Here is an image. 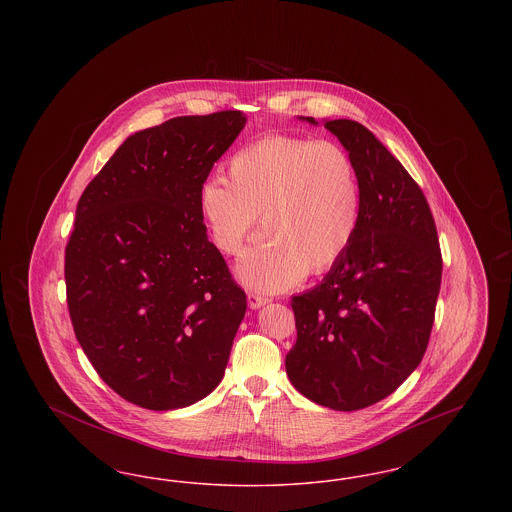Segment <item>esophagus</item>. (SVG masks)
I'll return each instance as SVG.
<instances>
[{
	"label": "esophagus",
	"instance_id": "34e87169",
	"mask_svg": "<svg viewBox=\"0 0 512 512\" xmlns=\"http://www.w3.org/2000/svg\"><path fill=\"white\" fill-rule=\"evenodd\" d=\"M268 297L265 295H261V293H247V305L251 307V309H261L263 305H267Z\"/></svg>",
	"mask_w": 512,
	"mask_h": 512
}]
</instances>
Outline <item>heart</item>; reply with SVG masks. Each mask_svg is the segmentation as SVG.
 Listing matches in <instances>:
<instances>
[{"mask_svg": "<svg viewBox=\"0 0 512 512\" xmlns=\"http://www.w3.org/2000/svg\"><path fill=\"white\" fill-rule=\"evenodd\" d=\"M199 213L228 255L240 251L261 215L265 234L242 255L238 276L255 290L278 292L345 255L361 222V186L338 144L267 136L226 161V180L201 186Z\"/></svg>", "mask_w": 512, "mask_h": 512, "instance_id": "1", "label": "heart"}]
</instances>
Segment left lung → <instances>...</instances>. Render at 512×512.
Segmentation results:
<instances>
[{"label":"left lung","instance_id":"8db88e82","mask_svg":"<svg viewBox=\"0 0 512 512\" xmlns=\"http://www.w3.org/2000/svg\"><path fill=\"white\" fill-rule=\"evenodd\" d=\"M297 119L318 126L313 117ZM322 124L355 163L361 222L324 280L293 295L297 341L286 372L307 399L349 413L391 395L420 365L441 251L426 197L386 146L357 121Z\"/></svg>","mask_w":512,"mask_h":512}]
</instances>
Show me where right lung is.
<instances>
[{"label": "right lung", "instance_id": "right-lung-1", "mask_svg": "<svg viewBox=\"0 0 512 512\" xmlns=\"http://www.w3.org/2000/svg\"><path fill=\"white\" fill-rule=\"evenodd\" d=\"M242 111L128 136L76 205L65 251L74 334L101 380L149 411L184 409L224 376L245 293L207 238L199 190Z\"/></svg>", "mask_w": 512, "mask_h": 512}]
</instances>
